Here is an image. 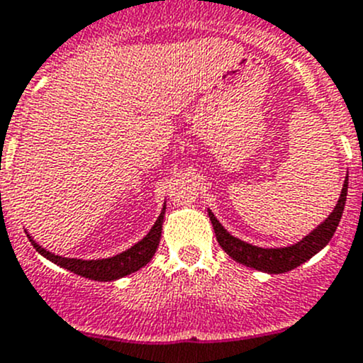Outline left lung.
<instances>
[{"instance_id": "8db88e82", "label": "left lung", "mask_w": 363, "mask_h": 363, "mask_svg": "<svg viewBox=\"0 0 363 363\" xmlns=\"http://www.w3.org/2000/svg\"><path fill=\"white\" fill-rule=\"evenodd\" d=\"M346 195H347V175H346V181H344L342 191H340L337 205H335L334 211L330 212V216H328L321 225H318L309 235H306L302 240H298V242L294 244V246H288V247L252 246V244H247L244 242V240L237 239V237L230 235V232H226V230L223 228L221 223L216 219V216L212 214L211 211H208V218H211L212 226H214V233L219 246L223 247V251H225L226 255L232 256L235 262L242 263V265L246 267H251V269L262 270V272L283 274L291 269H296L298 265H302L303 262L313 258L316 252H320L328 242H330L335 230H337L340 218H342Z\"/></svg>"}]
</instances>
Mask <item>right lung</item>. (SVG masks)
<instances>
[{
    "instance_id": "add662e5",
    "label": "right lung",
    "mask_w": 363,
    "mask_h": 363,
    "mask_svg": "<svg viewBox=\"0 0 363 363\" xmlns=\"http://www.w3.org/2000/svg\"><path fill=\"white\" fill-rule=\"evenodd\" d=\"M164 207L161 211L160 218L156 219L155 226L149 230L147 235L137 242L135 246H131L130 250L119 252V255L111 256V258L104 259H80V258H65V256L54 255V252L43 250L40 244H36L31 237L28 235V239L31 240L33 247L40 252L42 256H45L47 259H50L56 265L63 267V269L69 270V272L77 274V276L89 277L93 281H116L119 277L128 276L131 272H137L142 267L147 265L151 262V258L155 256L156 250L160 246L161 239V228H163V218H164Z\"/></svg>"
}]
</instances>
